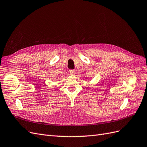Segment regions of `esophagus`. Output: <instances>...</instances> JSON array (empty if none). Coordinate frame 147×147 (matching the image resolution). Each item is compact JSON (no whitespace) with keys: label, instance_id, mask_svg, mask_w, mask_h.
<instances>
[{"label":"esophagus","instance_id":"obj_1","mask_svg":"<svg viewBox=\"0 0 147 147\" xmlns=\"http://www.w3.org/2000/svg\"><path fill=\"white\" fill-rule=\"evenodd\" d=\"M69 72L70 75H75V70L74 69H71L69 70Z\"/></svg>","mask_w":147,"mask_h":147}]
</instances>
